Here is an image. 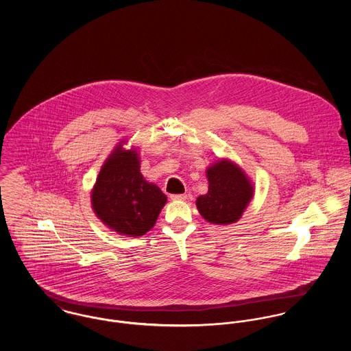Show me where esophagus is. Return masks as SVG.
<instances>
[{"instance_id":"obj_1","label":"esophagus","mask_w":351,"mask_h":351,"mask_svg":"<svg viewBox=\"0 0 351 351\" xmlns=\"http://www.w3.org/2000/svg\"><path fill=\"white\" fill-rule=\"evenodd\" d=\"M170 199L174 201L185 200V199H186V195H185V193H182V195H171Z\"/></svg>"}]
</instances>
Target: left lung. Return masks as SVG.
<instances>
[{
  "instance_id": "obj_1",
  "label": "left lung",
  "mask_w": 351,
  "mask_h": 351,
  "mask_svg": "<svg viewBox=\"0 0 351 351\" xmlns=\"http://www.w3.org/2000/svg\"><path fill=\"white\" fill-rule=\"evenodd\" d=\"M208 192L196 200L201 216L215 224L235 223L252 197L245 173L232 162L220 160L206 170Z\"/></svg>"
}]
</instances>
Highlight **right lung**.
<instances>
[{
	"label": "right lung",
	"mask_w": 351,
	"mask_h": 351,
	"mask_svg": "<svg viewBox=\"0 0 351 351\" xmlns=\"http://www.w3.org/2000/svg\"><path fill=\"white\" fill-rule=\"evenodd\" d=\"M139 167L135 151L117 147L101 167L92 192L96 215L123 235L141 237L150 231L167 200L156 185L143 178Z\"/></svg>",
	"instance_id": "1"
}]
</instances>
